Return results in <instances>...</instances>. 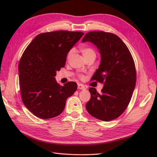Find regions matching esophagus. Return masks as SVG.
<instances>
[{
	"instance_id": "1",
	"label": "esophagus",
	"mask_w": 157,
	"mask_h": 157,
	"mask_svg": "<svg viewBox=\"0 0 157 157\" xmlns=\"http://www.w3.org/2000/svg\"><path fill=\"white\" fill-rule=\"evenodd\" d=\"M78 88L80 90H86V87H85L83 84H78Z\"/></svg>"
}]
</instances>
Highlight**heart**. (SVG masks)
<instances>
[{
	"label": "heart",
	"instance_id": "heart-1",
	"mask_svg": "<svg viewBox=\"0 0 157 157\" xmlns=\"http://www.w3.org/2000/svg\"><path fill=\"white\" fill-rule=\"evenodd\" d=\"M82 53L85 58V59H86L90 56H95L96 57V52L92 49V48H90V47H84V48H82L81 50ZM74 52L73 50H70L68 53L67 54V59H69L71 56H72ZM80 77H82V76H80Z\"/></svg>",
	"mask_w": 157,
	"mask_h": 157
}]
</instances>
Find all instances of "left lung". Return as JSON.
Masks as SVG:
<instances>
[{
    "label": "left lung",
    "instance_id": "8db88e82",
    "mask_svg": "<svg viewBox=\"0 0 157 157\" xmlns=\"http://www.w3.org/2000/svg\"><path fill=\"white\" fill-rule=\"evenodd\" d=\"M96 45L101 54V63L91 78L103 83L99 94L90 88L91 98L86 108L90 115L103 121L120 117L129 104L136 82L134 59L126 45L111 33L92 31L82 40Z\"/></svg>",
    "mask_w": 157,
    "mask_h": 157
}]
</instances>
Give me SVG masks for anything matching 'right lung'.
<instances>
[{"label": "right lung", "instance_id": "right-lung-1", "mask_svg": "<svg viewBox=\"0 0 157 157\" xmlns=\"http://www.w3.org/2000/svg\"><path fill=\"white\" fill-rule=\"evenodd\" d=\"M83 35L68 31L42 33L23 53L18 65L21 99L35 116L41 119L58 116L67 99L77 90L76 82H68L62 86L55 77L64 67L68 52Z\"/></svg>", "mask_w": 157, "mask_h": 157}]
</instances>
